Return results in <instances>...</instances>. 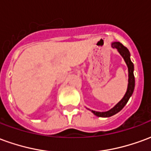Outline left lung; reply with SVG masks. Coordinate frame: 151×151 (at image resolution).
<instances>
[{"label":"left lung","instance_id":"1","mask_svg":"<svg viewBox=\"0 0 151 151\" xmlns=\"http://www.w3.org/2000/svg\"><path fill=\"white\" fill-rule=\"evenodd\" d=\"M111 46H112V47H116L118 50V52H120L121 56H123L124 61L126 62L128 69H129V84H128L127 91L123 99L113 108H111V110L104 111V112H99V111H95L92 110L91 111L95 114V116L99 117H109L116 114L117 112H119L125 106L127 102L129 101L130 96L133 94L134 86H135V78H134V75H133V64L130 60V53L129 50L126 47L124 46L123 44L120 43V42H114L111 44Z\"/></svg>","mask_w":151,"mask_h":151}]
</instances>
